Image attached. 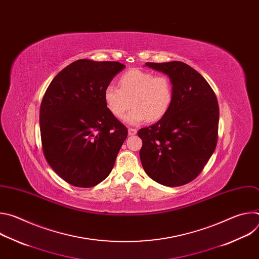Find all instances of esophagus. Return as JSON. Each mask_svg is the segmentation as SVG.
<instances>
[{
  "label": "esophagus",
  "instance_id": "34e87169",
  "mask_svg": "<svg viewBox=\"0 0 259 259\" xmlns=\"http://www.w3.org/2000/svg\"><path fill=\"white\" fill-rule=\"evenodd\" d=\"M137 133V130L136 129H133V128H129L128 129V134L130 135V136H133V135H135Z\"/></svg>",
  "mask_w": 259,
  "mask_h": 259
}]
</instances>
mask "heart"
<instances>
[{
    "label": "heart",
    "instance_id": "heart-1",
    "mask_svg": "<svg viewBox=\"0 0 259 259\" xmlns=\"http://www.w3.org/2000/svg\"><path fill=\"white\" fill-rule=\"evenodd\" d=\"M119 88L109 85L103 98L109 113L120 119L132 105L124 118L129 125H138L145 119L156 122L169 110L173 100V85L166 76L141 69H131L119 79Z\"/></svg>",
    "mask_w": 259,
    "mask_h": 259
}]
</instances>
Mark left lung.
<instances>
[{
    "label": "left lung",
    "mask_w": 259,
    "mask_h": 259,
    "mask_svg": "<svg viewBox=\"0 0 259 259\" xmlns=\"http://www.w3.org/2000/svg\"><path fill=\"white\" fill-rule=\"evenodd\" d=\"M145 65L169 77L173 100L162 119L138 131L140 161L145 173L158 183L180 187L201 173L215 150L218 102L208 82L187 63Z\"/></svg>",
    "instance_id": "1"
}]
</instances>
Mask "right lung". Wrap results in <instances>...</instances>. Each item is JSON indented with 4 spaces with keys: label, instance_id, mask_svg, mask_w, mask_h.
Segmentation results:
<instances>
[{
    "label": "right lung",
    "instance_id": "obj_1",
    "mask_svg": "<svg viewBox=\"0 0 259 259\" xmlns=\"http://www.w3.org/2000/svg\"><path fill=\"white\" fill-rule=\"evenodd\" d=\"M125 65L79 59L50 83L40 108L43 152L63 180L92 188L112 172L127 128L109 113L103 93Z\"/></svg>",
    "mask_w": 259,
    "mask_h": 259
}]
</instances>
